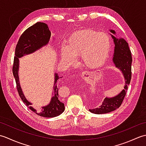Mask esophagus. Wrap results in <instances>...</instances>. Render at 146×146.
Segmentation results:
<instances>
[{"label": "esophagus", "mask_w": 146, "mask_h": 146, "mask_svg": "<svg viewBox=\"0 0 146 146\" xmlns=\"http://www.w3.org/2000/svg\"><path fill=\"white\" fill-rule=\"evenodd\" d=\"M87 75V73H85V72H83V73H82V76H84V75Z\"/></svg>", "instance_id": "obj_1"}]
</instances>
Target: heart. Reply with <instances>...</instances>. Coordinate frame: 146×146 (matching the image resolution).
<instances>
[{
    "mask_svg": "<svg viewBox=\"0 0 146 146\" xmlns=\"http://www.w3.org/2000/svg\"><path fill=\"white\" fill-rule=\"evenodd\" d=\"M110 39L106 33L92 29L79 31L68 40L67 46L60 49L62 60L67 65L76 63L80 55L82 63L88 68H97L103 64L108 57Z\"/></svg>",
    "mask_w": 146,
    "mask_h": 146,
    "instance_id": "b5f03b06",
    "label": "heart"
}]
</instances>
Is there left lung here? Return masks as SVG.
<instances>
[{
	"mask_svg": "<svg viewBox=\"0 0 146 146\" xmlns=\"http://www.w3.org/2000/svg\"><path fill=\"white\" fill-rule=\"evenodd\" d=\"M110 32L115 34L113 30H110ZM111 37L113 39L115 44L113 61L116 67L122 71L125 83L124 88L119 95L112 98H105L99 107L89 109L90 111L95 114L107 113L119 108L125 97L131 80L132 58L128 43L123 38L117 39L113 35H111Z\"/></svg>",
	"mask_w": 146,
	"mask_h": 146,
	"instance_id": "1",
	"label": "left lung"
}]
</instances>
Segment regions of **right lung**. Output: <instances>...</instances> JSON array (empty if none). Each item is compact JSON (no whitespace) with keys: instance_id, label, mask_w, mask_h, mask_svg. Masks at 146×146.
I'll list each match as a JSON object with an SVG mask.
<instances>
[{"instance_id":"right-lung-1","label":"right lung","mask_w":146,"mask_h":146,"mask_svg":"<svg viewBox=\"0 0 146 146\" xmlns=\"http://www.w3.org/2000/svg\"><path fill=\"white\" fill-rule=\"evenodd\" d=\"M51 37V31L47 24L43 23H36L32 26L27 28L21 36L15 47V56L12 66V73L15 78L18 94L21 100L26 106L37 115L43 117H54L58 116L64 110V105L58 97V88L57 82L61 77H59L55 74V82L53 88V94L50 104L47 106L42 107L39 110H36L30 105L31 104L26 100L22 91L19 81V58L25 54H29L42 48L48 44Z\"/></svg>"}]
</instances>
